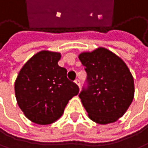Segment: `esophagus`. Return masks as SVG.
Instances as JSON below:
<instances>
[{
    "instance_id": "1",
    "label": "esophagus",
    "mask_w": 148,
    "mask_h": 148,
    "mask_svg": "<svg viewBox=\"0 0 148 148\" xmlns=\"http://www.w3.org/2000/svg\"><path fill=\"white\" fill-rule=\"evenodd\" d=\"M75 84H76V85H77L79 88L81 87V82H80V80H75Z\"/></svg>"
}]
</instances>
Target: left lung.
Wrapping results in <instances>:
<instances>
[{
	"instance_id": "obj_1",
	"label": "left lung",
	"mask_w": 148,
	"mask_h": 148,
	"mask_svg": "<svg viewBox=\"0 0 148 148\" xmlns=\"http://www.w3.org/2000/svg\"><path fill=\"white\" fill-rule=\"evenodd\" d=\"M79 60L87 72L86 88L79 95L88 117L101 125L122 117L134 96V83L126 63L105 47L84 52Z\"/></svg>"
}]
</instances>
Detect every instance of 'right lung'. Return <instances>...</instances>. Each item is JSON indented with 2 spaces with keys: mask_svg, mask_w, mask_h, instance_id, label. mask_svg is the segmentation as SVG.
Here are the masks:
<instances>
[{
  "mask_svg": "<svg viewBox=\"0 0 148 148\" xmlns=\"http://www.w3.org/2000/svg\"><path fill=\"white\" fill-rule=\"evenodd\" d=\"M60 53L47 50L31 57L14 83L19 108L32 122L48 125L62 115L68 101L79 93L66 78V69L58 65Z\"/></svg>",
  "mask_w": 148,
  "mask_h": 148,
  "instance_id": "add662e5",
  "label": "right lung"
}]
</instances>
